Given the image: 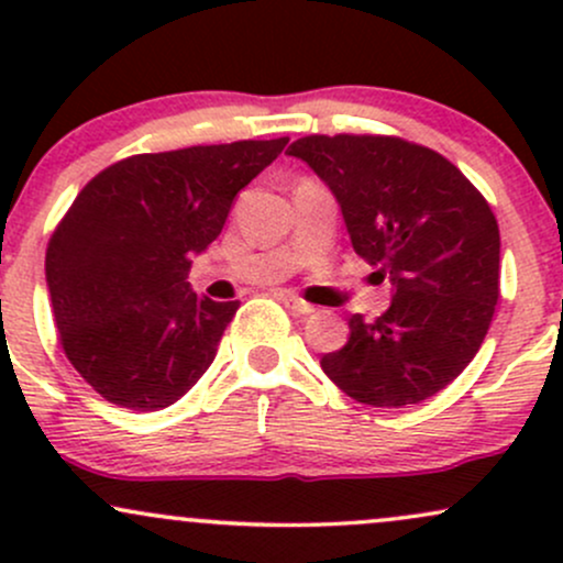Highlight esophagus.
Instances as JSON below:
<instances>
[{
  "instance_id": "1",
  "label": "esophagus",
  "mask_w": 563,
  "mask_h": 563,
  "mask_svg": "<svg viewBox=\"0 0 563 563\" xmlns=\"http://www.w3.org/2000/svg\"><path fill=\"white\" fill-rule=\"evenodd\" d=\"M280 301L286 303V307L290 309V312H296V314H312V312H314L312 303H307L303 299H299V296L290 294V290H283V294H280Z\"/></svg>"
}]
</instances>
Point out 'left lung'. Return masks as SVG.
Listing matches in <instances>:
<instances>
[{
	"label": "left lung",
	"mask_w": 563,
	"mask_h": 563,
	"mask_svg": "<svg viewBox=\"0 0 563 563\" xmlns=\"http://www.w3.org/2000/svg\"><path fill=\"white\" fill-rule=\"evenodd\" d=\"M288 156L328 185L352 249L394 290L380 318L352 314L346 344L320 360L325 376L373 407L434 397L479 352L500 296L489 203L448 158L397 137L312 134Z\"/></svg>",
	"instance_id": "obj_1"
}]
</instances>
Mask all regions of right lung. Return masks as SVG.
<instances>
[{"mask_svg":"<svg viewBox=\"0 0 563 563\" xmlns=\"http://www.w3.org/2000/svg\"><path fill=\"white\" fill-rule=\"evenodd\" d=\"M288 137L142 153L102 169L47 245V288L70 365L108 402L151 412L185 397L214 363L241 307L187 283L192 256Z\"/></svg>","mask_w":563,"mask_h":563,"instance_id":"1","label":"right lung"}]
</instances>
